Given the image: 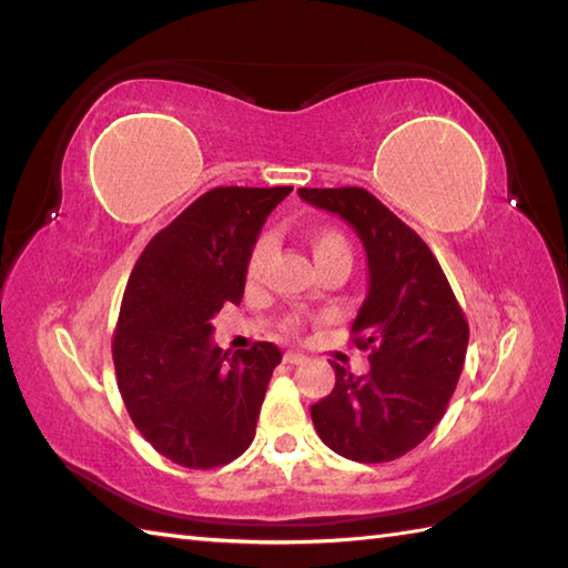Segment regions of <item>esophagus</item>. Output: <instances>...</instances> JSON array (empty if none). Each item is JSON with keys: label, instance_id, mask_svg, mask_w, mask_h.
Wrapping results in <instances>:
<instances>
[{"label": "esophagus", "instance_id": "34e87169", "mask_svg": "<svg viewBox=\"0 0 568 568\" xmlns=\"http://www.w3.org/2000/svg\"><path fill=\"white\" fill-rule=\"evenodd\" d=\"M283 361H285V364H291V366H297V364H305L307 356L300 354V352H285Z\"/></svg>", "mask_w": 568, "mask_h": 568}]
</instances>
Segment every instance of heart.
I'll return each instance as SVG.
<instances>
[{"label":"heart","mask_w":568,"mask_h":568,"mask_svg":"<svg viewBox=\"0 0 568 568\" xmlns=\"http://www.w3.org/2000/svg\"><path fill=\"white\" fill-rule=\"evenodd\" d=\"M307 244H310L312 253H315V261L336 256V253H348V256H352V246H348L346 236L329 226H312L307 232ZM271 253H273V241L268 234H261L256 241H253V246L248 251V261H246L248 281H258L261 273L265 271V263H268V258H271ZM300 327H303V317L291 315L283 320L281 332L297 334Z\"/></svg>","instance_id":"heart-1"}]
</instances>
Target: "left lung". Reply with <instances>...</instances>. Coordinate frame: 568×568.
Wrapping results in <instances>:
<instances>
[{
    "instance_id": "1",
    "label": "left lung",
    "mask_w": 568,
    "mask_h": 568,
    "mask_svg": "<svg viewBox=\"0 0 568 568\" xmlns=\"http://www.w3.org/2000/svg\"><path fill=\"white\" fill-rule=\"evenodd\" d=\"M300 197L339 214L368 256V295L352 342L371 371L334 368V390L310 407L320 439L344 458H400L439 425L462 376L468 322L429 246L364 187H300Z\"/></svg>"
}]
</instances>
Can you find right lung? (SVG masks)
<instances>
[{
    "mask_svg": "<svg viewBox=\"0 0 568 568\" xmlns=\"http://www.w3.org/2000/svg\"><path fill=\"white\" fill-rule=\"evenodd\" d=\"M293 187H214L143 248L129 275L112 356L126 413L155 452L216 468L248 449L281 348L229 356L212 317L239 305L253 241Z\"/></svg>",
    "mask_w": 568,
    "mask_h": 568,
    "instance_id": "right-lung-1",
    "label": "right lung"
}]
</instances>
